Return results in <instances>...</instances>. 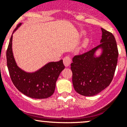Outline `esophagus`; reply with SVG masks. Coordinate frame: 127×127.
<instances>
[{"mask_svg": "<svg viewBox=\"0 0 127 127\" xmlns=\"http://www.w3.org/2000/svg\"><path fill=\"white\" fill-rule=\"evenodd\" d=\"M63 63L66 67H68L71 63V58L69 56H65L63 58Z\"/></svg>", "mask_w": 127, "mask_h": 127, "instance_id": "obj_1", "label": "esophagus"}]
</instances>
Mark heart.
I'll use <instances>...</instances> for the list:
<instances>
[{"mask_svg":"<svg viewBox=\"0 0 127 127\" xmlns=\"http://www.w3.org/2000/svg\"><path fill=\"white\" fill-rule=\"evenodd\" d=\"M88 43H89V40H88V39H85V40L84 41V42H83L82 45V47H84V48H85V47H86L88 45Z\"/></svg>","mask_w":127,"mask_h":127,"instance_id":"b5f03b06","label":"heart"}]
</instances>
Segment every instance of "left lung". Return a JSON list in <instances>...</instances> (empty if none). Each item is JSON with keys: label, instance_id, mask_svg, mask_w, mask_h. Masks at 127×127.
<instances>
[{"label": "left lung", "instance_id": "8db88e82", "mask_svg": "<svg viewBox=\"0 0 127 127\" xmlns=\"http://www.w3.org/2000/svg\"><path fill=\"white\" fill-rule=\"evenodd\" d=\"M101 43L91 50L73 58L71 64L72 84L79 94L92 96L109 85L117 64L119 52L113 34L101 28ZM99 47L103 48L100 57L93 55Z\"/></svg>", "mask_w": 127, "mask_h": 127}]
</instances>
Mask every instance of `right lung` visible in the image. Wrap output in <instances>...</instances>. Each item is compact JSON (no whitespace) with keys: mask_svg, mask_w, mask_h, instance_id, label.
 <instances>
[{"mask_svg":"<svg viewBox=\"0 0 127 127\" xmlns=\"http://www.w3.org/2000/svg\"><path fill=\"white\" fill-rule=\"evenodd\" d=\"M12 37L11 35L7 50V63L13 84L30 98L44 99L51 96L55 90L56 80L65 68L63 60L49 63L34 73L26 72L18 67L15 61L11 48Z\"/></svg>","mask_w":127,"mask_h":127,"instance_id":"obj_1","label":"right lung"}]
</instances>
